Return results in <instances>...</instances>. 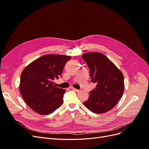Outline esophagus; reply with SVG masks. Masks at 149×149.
<instances>
[{"label": "esophagus", "mask_w": 149, "mask_h": 149, "mask_svg": "<svg viewBox=\"0 0 149 149\" xmlns=\"http://www.w3.org/2000/svg\"><path fill=\"white\" fill-rule=\"evenodd\" d=\"M71 89H72L73 90H74V91H75L76 92H80L81 91V90H79V89H75V88H73V87H71Z\"/></svg>", "instance_id": "obj_1"}]
</instances>
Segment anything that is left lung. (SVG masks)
<instances>
[{"label": "left lung", "instance_id": "8db88e82", "mask_svg": "<svg viewBox=\"0 0 149 149\" xmlns=\"http://www.w3.org/2000/svg\"><path fill=\"white\" fill-rule=\"evenodd\" d=\"M81 58L89 67L91 82L96 84L94 89L89 92V97L84 104L96 114L110 111L123 96L124 89L123 73L101 53H87Z\"/></svg>", "mask_w": 149, "mask_h": 149}]
</instances>
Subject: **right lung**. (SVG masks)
<instances>
[{"mask_svg":"<svg viewBox=\"0 0 149 149\" xmlns=\"http://www.w3.org/2000/svg\"><path fill=\"white\" fill-rule=\"evenodd\" d=\"M71 56L46 55L31 62L22 71L20 91L27 105L37 113L49 114L59 107L66 91L56 87L54 80L59 78Z\"/></svg>","mask_w":149,"mask_h":149,"instance_id":"right-lung-1","label":"right lung"}]
</instances>
